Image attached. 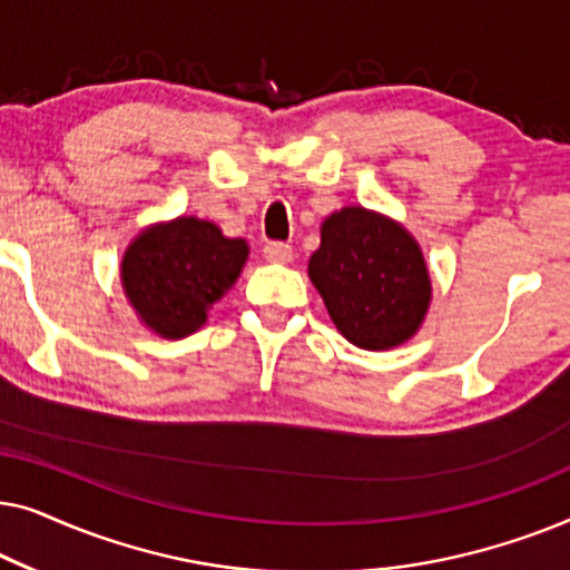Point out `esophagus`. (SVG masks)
<instances>
[{
  "label": "esophagus",
  "mask_w": 570,
  "mask_h": 570,
  "mask_svg": "<svg viewBox=\"0 0 570 570\" xmlns=\"http://www.w3.org/2000/svg\"><path fill=\"white\" fill-rule=\"evenodd\" d=\"M264 259L277 262V264H287L293 259V248L287 244H279V240H272V244L264 246Z\"/></svg>",
  "instance_id": "obj_1"
}]
</instances>
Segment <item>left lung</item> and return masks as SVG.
<instances>
[{
	"label": "left lung",
	"mask_w": 570,
	"mask_h": 570,
	"mask_svg": "<svg viewBox=\"0 0 570 570\" xmlns=\"http://www.w3.org/2000/svg\"><path fill=\"white\" fill-rule=\"evenodd\" d=\"M308 277L342 337L363 350L407 342L431 306V275L417 240L365 207L326 217Z\"/></svg>",
	"instance_id": "1"
}]
</instances>
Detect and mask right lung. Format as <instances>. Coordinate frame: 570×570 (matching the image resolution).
<instances>
[{
    "mask_svg": "<svg viewBox=\"0 0 570 570\" xmlns=\"http://www.w3.org/2000/svg\"><path fill=\"white\" fill-rule=\"evenodd\" d=\"M248 256L244 238H225L215 223L176 217L131 240L121 259L124 293L155 334L181 340L207 322Z\"/></svg>",
    "mask_w": 570,
    "mask_h": 570,
    "instance_id": "1",
    "label": "right lung"
}]
</instances>
